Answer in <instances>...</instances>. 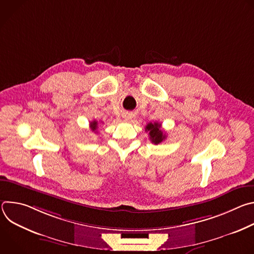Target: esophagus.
<instances>
[{"mask_svg": "<svg viewBox=\"0 0 254 254\" xmlns=\"http://www.w3.org/2000/svg\"><path fill=\"white\" fill-rule=\"evenodd\" d=\"M132 118H133V115H131V114H126V115H124V119H125L126 121H127V122L131 121Z\"/></svg>", "mask_w": 254, "mask_h": 254, "instance_id": "obj_1", "label": "esophagus"}]
</instances>
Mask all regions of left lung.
<instances>
[{
    "mask_svg": "<svg viewBox=\"0 0 254 254\" xmlns=\"http://www.w3.org/2000/svg\"><path fill=\"white\" fill-rule=\"evenodd\" d=\"M161 127L162 125L159 123H154V124L150 123L146 127V131H149L150 139L155 144L162 142L166 138V133L163 132V130L161 129Z\"/></svg>",
    "mask_w": 254,
    "mask_h": 254,
    "instance_id": "obj_1",
    "label": "left lung"
}]
</instances>
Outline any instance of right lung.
I'll list each match as a JSON object with an SVG mask.
<instances>
[{"instance_id": "right-lung-1", "label": "right lung", "mask_w": 254, "mask_h": 254, "mask_svg": "<svg viewBox=\"0 0 254 254\" xmlns=\"http://www.w3.org/2000/svg\"><path fill=\"white\" fill-rule=\"evenodd\" d=\"M90 128L92 131L97 132V122L96 121H93L90 123Z\"/></svg>"}]
</instances>
